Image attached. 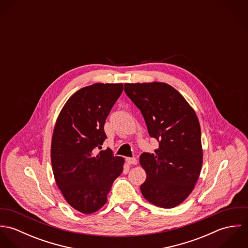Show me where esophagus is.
Masks as SVG:
<instances>
[{
  "instance_id": "esophagus-1",
  "label": "esophagus",
  "mask_w": 248,
  "mask_h": 248,
  "mask_svg": "<svg viewBox=\"0 0 248 248\" xmlns=\"http://www.w3.org/2000/svg\"><path fill=\"white\" fill-rule=\"evenodd\" d=\"M126 160H127V162H128V164H133V165H136L137 163H138V159L136 158V157H127L126 158Z\"/></svg>"
}]
</instances>
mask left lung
I'll list each match as a JSON object with an SVG mask.
<instances>
[{
    "instance_id": "8db88e82",
    "label": "left lung",
    "mask_w": 248,
    "mask_h": 248,
    "mask_svg": "<svg viewBox=\"0 0 248 248\" xmlns=\"http://www.w3.org/2000/svg\"><path fill=\"white\" fill-rule=\"evenodd\" d=\"M124 91L138 107L151 138L159 142L155 154L143 153L146 171L143 197L161 208H173L193 191L202 166L201 126L193 108L172 86L126 83Z\"/></svg>"
}]
</instances>
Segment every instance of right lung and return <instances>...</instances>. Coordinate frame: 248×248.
Returning a JSON list of instances; mask_svg holds the SVG:
<instances>
[{
	"mask_svg": "<svg viewBox=\"0 0 248 248\" xmlns=\"http://www.w3.org/2000/svg\"><path fill=\"white\" fill-rule=\"evenodd\" d=\"M123 91V84L96 83L73 93L61 109L51 140L54 178L72 208L98 211L107 202L124 158L110 149L100 151L107 139V116Z\"/></svg>",
	"mask_w": 248,
	"mask_h": 248,
	"instance_id": "1",
	"label": "right lung"
}]
</instances>
